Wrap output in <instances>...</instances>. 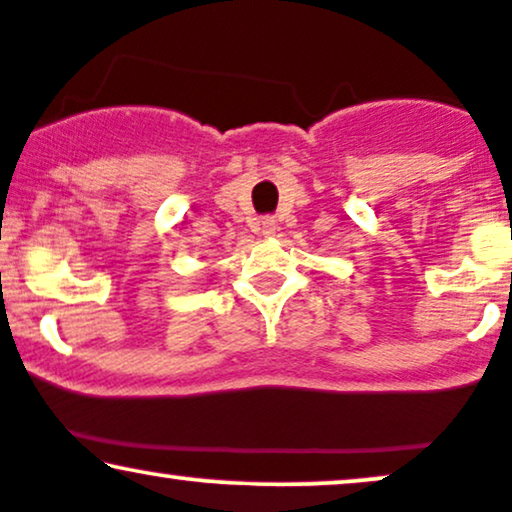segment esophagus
<instances>
[{"label":"esophagus","mask_w":512,"mask_h":512,"mask_svg":"<svg viewBox=\"0 0 512 512\" xmlns=\"http://www.w3.org/2000/svg\"><path fill=\"white\" fill-rule=\"evenodd\" d=\"M258 230H261L263 235H266V237H273L275 232H277V223H275V218H270V216L261 218V223H258Z\"/></svg>","instance_id":"34e87169"}]
</instances>
